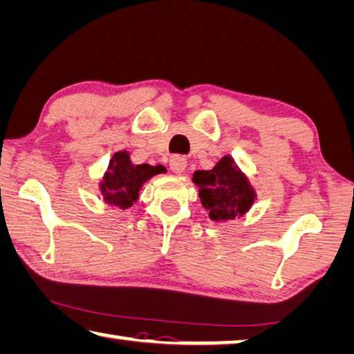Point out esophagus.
I'll use <instances>...</instances> for the list:
<instances>
[{
  "label": "esophagus",
  "instance_id": "obj_1",
  "mask_svg": "<svg viewBox=\"0 0 354 354\" xmlns=\"http://www.w3.org/2000/svg\"><path fill=\"white\" fill-rule=\"evenodd\" d=\"M187 167V159L184 156H173L170 160V168L175 173H184Z\"/></svg>",
  "mask_w": 354,
  "mask_h": 354
}]
</instances>
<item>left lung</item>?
I'll return each instance as SVG.
<instances>
[{"instance_id":"1","label":"left lung","mask_w":354,"mask_h":354,"mask_svg":"<svg viewBox=\"0 0 354 354\" xmlns=\"http://www.w3.org/2000/svg\"><path fill=\"white\" fill-rule=\"evenodd\" d=\"M192 181L200 187V200L214 221L243 216L254 203L255 195L230 156L222 157L212 170L194 173Z\"/></svg>"}]
</instances>
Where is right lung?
<instances>
[{
	"instance_id": "obj_1",
	"label": "right lung",
	"mask_w": 354,
	"mask_h": 354,
	"mask_svg": "<svg viewBox=\"0 0 354 354\" xmlns=\"http://www.w3.org/2000/svg\"><path fill=\"white\" fill-rule=\"evenodd\" d=\"M157 173H162L160 165H133L124 151L116 153L111 157L109 171L105 173L104 181L100 184L104 200L106 203L121 207V209H127L129 206H132L133 201H137L138 190L142 189L143 183Z\"/></svg>"
}]
</instances>
